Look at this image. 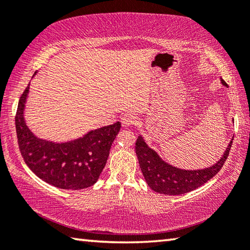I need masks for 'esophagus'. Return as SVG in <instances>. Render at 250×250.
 Returning a JSON list of instances; mask_svg holds the SVG:
<instances>
[{
    "instance_id": "obj_1",
    "label": "esophagus",
    "mask_w": 250,
    "mask_h": 250,
    "mask_svg": "<svg viewBox=\"0 0 250 250\" xmlns=\"http://www.w3.org/2000/svg\"><path fill=\"white\" fill-rule=\"evenodd\" d=\"M138 118L135 117L133 113H125L124 116L121 117V124H122V126H131L133 125L135 122H137Z\"/></svg>"
}]
</instances>
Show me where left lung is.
<instances>
[{"mask_svg": "<svg viewBox=\"0 0 250 250\" xmlns=\"http://www.w3.org/2000/svg\"><path fill=\"white\" fill-rule=\"evenodd\" d=\"M222 83L227 86L223 79ZM232 139L221 160L214 166L203 170H181L170 166L161 159L154 150L147 146L141 135H139L135 142V153L145 180L154 192L164 195H181L200 188L217 174L229 154Z\"/></svg>", "mask_w": 250, "mask_h": 250, "instance_id": "1", "label": "left lung"}]
</instances>
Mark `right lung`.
<instances>
[{
  "label": "right lung",
  "mask_w": 250,
  "mask_h": 250,
  "mask_svg": "<svg viewBox=\"0 0 250 250\" xmlns=\"http://www.w3.org/2000/svg\"><path fill=\"white\" fill-rule=\"evenodd\" d=\"M28 89L29 83L21 96L15 116L19 147L25 163L40 179L59 188L76 191L94 185L107 163L110 147L121 128L120 122L89 131L69 142L43 140L25 124Z\"/></svg>",
  "instance_id": "right-lung-1"
}]
</instances>
